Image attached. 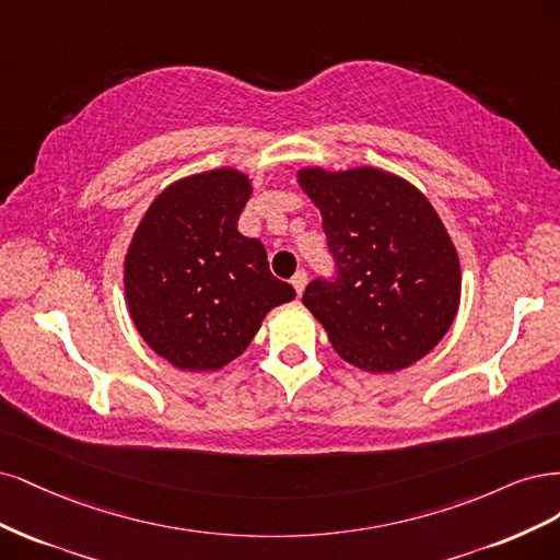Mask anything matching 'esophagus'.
<instances>
[{"mask_svg": "<svg viewBox=\"0 0 560 560\" xmlns=\"http://www.w3.org/2000/svg\"><path fill=\"white\" fill-rule=\"evenodd\" d=\"M291 283H293V288H295V293H298V295H302V293H304V285H306V272H304V269H298L295 277L291 279Z\"/></svg>", "mask_w": 560, "mask_h": 560, "instance_id": "34e87169", "label": "esophagus"}]
</instances>
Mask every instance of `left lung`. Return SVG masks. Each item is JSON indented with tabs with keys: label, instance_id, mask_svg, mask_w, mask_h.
<instances>
[{
	"label": "left lung",
	"instance_id": "obj_1",
	"mask_svg": "<svg viewBox=\"0 0 560 560\" xmlns=\"http://www.w3.org/2000/svg\"><path fill=\"white\" fill-rule=\"evenodd\" d=\"M323 215L337 279H316L302 304L332 349L370 374L400 372L440 345L460 304V260L428 197L378 170H298Z\"/></svg>",
	"mask_w": 560,
	"mask_h": 560
}]
</instances>
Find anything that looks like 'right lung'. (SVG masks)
Listing matches in <instances>:
<instances>
[{
  "label": "right lung",
  "instance_id": "add662e5",
  "mask_svg": "<svg viewBox=\"0 0 560 560\" xmlns=\"http://www.w3.org/2000/svg\"><path fill=\"white\" fill-rule=\"evenodd\" d=\"M254 182L221 167L178 178L139 221L122 260L125 304L141 339L184 372L240 358L295 288L272 277L265 246L237 230Z\"/></svg>",
  "mask_w": 560,
  "mask_h": 560
}]
</instances>
